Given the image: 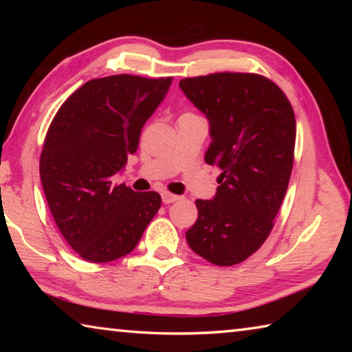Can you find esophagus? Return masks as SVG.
I'll list each match as a JSON object with an SVG mask.
<instances>
[{
	"mask_svg": "<svg viewBox=\"0 0 352 352\" xmlns=\"http://www.w3.org/2000/svg\"><path fill=\"white\" fill-rule=\"evenodd\" d=\"M162 197H163V201H164L166 205L174 204V201L180 200V197H178V195H175V194H170V192H163V194H162Z\"/></svg>",
	"mask_w": 352,
	"mask_h": 352,
	"instance_id": "esophagus-1",
	"label": "esophagus"
}]
</instances>
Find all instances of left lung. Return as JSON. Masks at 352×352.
<instances>
[{
	"label": "left lung",
	"mask_w": 352,
	"mask_h": 352,
	"mask_svg": "<svg viewBox=\"0 0 352 352\" xmlns=\"http://www.w3.org/2000/svg\"><path fill=\"white\" fill-rule=\"evenodd\" d=\"M180 88L210 121L205 162L222 170L212 200H195L190 250L214 265H236L258 252L289 186L296 122L275 82L253 73L188 77Z\"/></svg>",
	"instance_id": "left-lung-1"
}]
</instances>
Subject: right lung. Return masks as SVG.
<instances>
[{"label": "right lung", "instance_id": "1", "mask_svg": "<svg viewBox=\"0 0 352 352\" xmlns=\"http://www.w3.org/2000/svg\"><path fill=\"white\" fill-rule=\"evenodd\" d=\"M172 77L116 74L93 79L65 100L47 129L40 178L65 241L90 262L129 254L162 206L155 190L135 192L115 177L136 152L141 129Z\"/></svg>", "mask_w": 352, "mask_h": 352}]
</instances>
